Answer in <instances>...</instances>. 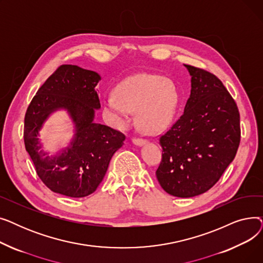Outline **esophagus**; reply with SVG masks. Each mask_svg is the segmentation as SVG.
<instances>
[{
    "label": "esophagus",
    "mask_w": 263,
    "mask_h": 263,
    "mask_svg": "<svg viewBox=\"0 0 263 263\" xmlns=\"http://www.w3.org/2000/svg\"><path fill=\"white\" fill-rule=\"evenodd\" d=\"M132 142H133L135 145H137V146H141V145L145 144L147 141H146L145 139H141V137H133Z\"/></svg>",
    "instance_id": "esophagus-1"
}]
</instances>
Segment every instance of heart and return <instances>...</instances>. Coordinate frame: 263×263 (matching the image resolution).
I'll return each instance as SVG.
<instances>
[{
  "label": "heart",
  "instance_id": "b5f03b06",
  "mask_svg": "<svg viewBox=\"0 0 263 263\" xmlns=\"http://www.w3.org/2000/svg\"><path fill=\"white\" fill-rule=\"evenodd\" d=\"M178 104L173 83L161 76L136 74L121 81L104 101V106L120 124L136 112L139 127L146 133L161 132L172 120Z\"/></svg>",
  "mask_w": 263,
  "mask_h": 263
}]
</instances>
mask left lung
Listing matches in <instances>:
<instances>
[{
  "label": "left lung",
  "mask_w": 263,
  "mask_h": 263,
  "mask_svg": "<svg viewBox=\"0 0 263 263\" xmlns=\"http://www.w3.org/2000/svg\"><path fill=\"white\" fill-rule=\"evenodd\" d=\"M191 95L184 112L160 135L162 160L156 172L163 190L194 197L210 190L237 155L241 140L236 101L216 76L185 65Z\"/></svg>",
  "instance_id": "left-lung-1"
}]
</instances>
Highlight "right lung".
I'll use <instances>...</instances> for the list:
<instances>
[{
  "mask_svg": "<svg viewBox=\"0 0 263 263\" xmlns=\"http://www.w3.org/2000/svg\"><path fill=\"white\" fill-rule=\"evenodd\" d=\"M100 76L76 65H61L38 89L24 117V145L40 180L52 192L68 197L93 193L107 171L110 159L123 145L120 131L93 122L100 108L96 85ZM66 108L77 128L72 147L49 158L40 150L37 131L50 112Z\"/></svg>",
  "mask_w": 263,
  "mask_h": 263,
  "instance_id": "1",
  "label": "right lung"
}]
</instances>
